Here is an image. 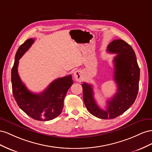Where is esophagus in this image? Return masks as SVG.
Returning <instances> with one entry per match:
<instances>
[{
	"label": "esophagus",
	"instance_id": "obj_1",
	"mask_svg": "<svg viewBox=\"0 0 152 152\" xmlns=\"http://www.w3.org/2000/svg\"><path fill=\"white\" fill-rule=\"evenodd\" d=\"M73 76H74V77H75V79L76 80V81H79L82 78V72L80 70H77L75 72H74Z\"/></svg>",
	"mask_w": 152,
	"mask_h": 152
}]
</instances>
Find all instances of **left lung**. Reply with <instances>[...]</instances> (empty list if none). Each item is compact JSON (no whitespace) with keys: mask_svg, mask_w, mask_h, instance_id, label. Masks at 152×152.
<instances>
[{"mask_svg":"<svg viewBox=\"0 0 152 152\" xmlns=\"http://www.w3.org/2000/svg\"><path fill=\"white\" fill-rule=\"evenodd\" d=\"M107 52L117 54L114 58V80L117 92L107 102L105 110L101 109L94 97L90 84L83 83V98L90 113L101 119H113L127 111L135 101L139 90L140 69L132 48L122 39L113 41L107 47Z\"/></svg>","mask_w":152,"mask_h":152,"instance_id":"left-lung-1","label":"left lung"}]
</instances>
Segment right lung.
I'll use <instances>...</instances> for the list:
<instances>
[{"instance_id": "add662e5", "label": "right lung", "mask_w": 152, "mask_h": 152, "mask_svg": "<svg viewBox=\"0 0 152 152\" xmlns=\"http://www.w3.org/2000/svg\"><path fill=\"white\" fill-rule=\"evenodd\" d=\"M34 42L33 39H28L19 47L16 52L11 70L12 94L20 109L27 115L36 120L48 121L54 119L62 113L64 98L73 84V81L70 75L52 81L40 94L29 91L20 79L18 66L19 60Z\"/></svg>"}]
</instances>
